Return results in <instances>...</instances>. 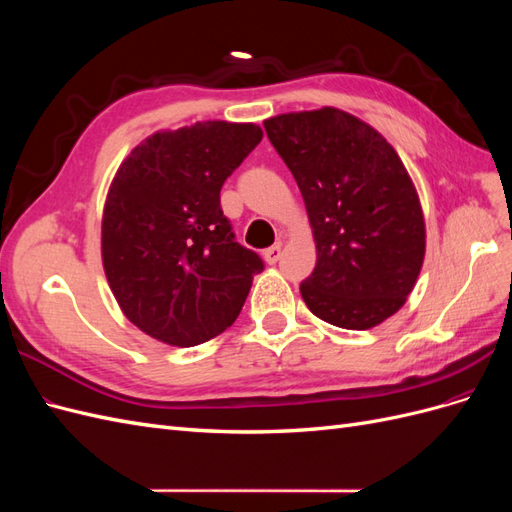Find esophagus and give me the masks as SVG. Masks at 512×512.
<instances>
[{
    "label": "esophagus",
    "instance_id": "1",
    "mask_svg": "<svg viewBox=\"0 0 512 512\" xmlns=\"http://www.w3.org/2000/svg\"><path fill=\"white\" fill-rule=\"evenodd\" d=\"M280 256H282V243H275L265 250V260L269 262V265H275V262L280 260Z\"/></svg>",
    "mask_w": 512,
    "mask_h": 512
}]
</instances>
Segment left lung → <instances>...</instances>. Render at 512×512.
<instances>
[{"instance_id":"obj_1","label":"left lung","mask_w":512,"mask_h":512,"mask_svg":"<svg viewBox=\"0 0 512 512\" xmlns=\"http://www.w3.org/2000/svg\"><path fill=\"white\" fill-rule=\"evenodd\" d=\"M305 200L316 269L301 284L309 312L365 331L399 312L425 258V218L414 183L386 138L346 111L265 121Z\"/></svg>"}]
</instances>
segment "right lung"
I'll return each mask as SVG.
<instances>
[{"label": "right lung", "mask_w": 512, "mask_h": 512, "mask_svg": "<svg viewBox=\"0 0 512 512\" xmlns=\"http://www.w3.org/2000/svg\"><path fill=\"white\" fill-rule=\"evenodd\" d=\"M262 141L256 123L198 121L151 134L121 162L102 213V265L121 312L190 348L237 320L260 273L235 241L220 190Z\"/></svg>", "instance_id": "right-lung-1"}]
</instances>
